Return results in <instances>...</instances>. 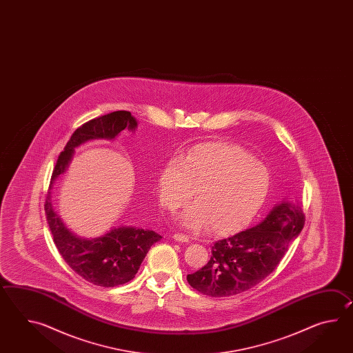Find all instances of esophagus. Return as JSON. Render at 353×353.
<instances>
[{
    "label": "esophagus",
    "instance_id": "34e87169",
    "mask_svg": "<svg viewBox=\"0 0 353 353\" xmlns=\"http://www.w3.org/2000/svg\"><path fill=\"white\" fill-rule=\"evenodd\" d=\"M173 239L175 241H179V242H189V237L187 234H183V233H174Z\"/></svg>",
    "mask_w": 353,
    "mask_h": 353
}]
</instances>
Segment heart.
I'll list each match as a JSON object with an SVG mask.
<instances>
[{
  "mask_svg": "<svg viewBox=\"0 0 353 353\" xmlns=\"http://www.w3.org/2000/svg\"><path fill=\"white\" fill-rule=\"evenodd\" d=\"M158 194L165 210L175 212L194 194L195 204L180 217L189 228L231 234L248 225L263 207L271 185L269 169L234 143L198 145L160 170Z\"/></svg>",
  "mask_w": 353,
  "mask_h": 353,
  "instance_id": "heart-1",
  "label": "heart"
}]
</instances>
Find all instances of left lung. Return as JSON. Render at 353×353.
Returning <instances> with one entry per match:
<instances>
[{"label": "left lung", "mask_w": 353, "mask_h": 353, "mask_svg": "<svg viewBox=\"0 0 353 353\" xmlns=\"http://www.w3.org/2000/svg\"><path fill=\"white\" fill-rule=\"evenodd\" d=\"M304 223L298 204L280 203L261 223L214 242L210 261L188 275L189 285L213 298L246 292L276 269Z\"/></svg>", "instance_id": "8db88e82"}]
</instances>
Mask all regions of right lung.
Returning a JSON list of instances; mask_svg holds the SVG:
<instances>
[{
	"instance_id": "1",
	"label": "right lung",
	"mask_w": 353,
	"mask_h": 353,
	"mask_svg": "<svg viewBox=\"0 0 353 353\" xmlns=\"http://www.w3.org/2000/svg\"><path fill=\"white\" fill-rule=\"evenodd\" d=\"M136 126L137 122L128 111H116L83 123L60 152L48 190L52 189L54 180L64 173L74 148L94 139L111 140L122 130L128 128L134 131ZM44 208L60 255L70 269L94 285L113 288L132 280L151 246L161 240L159 233L135 227L113 228L102 237L85 240L77 237L63 225L54 212L50 192L46 194Z\"/></svg>"
}]
</instances>
